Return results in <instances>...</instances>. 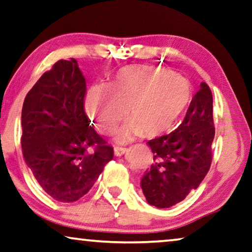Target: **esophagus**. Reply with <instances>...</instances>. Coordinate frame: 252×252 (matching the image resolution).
<instances>
[{
  "mask_svg": "<svg viewBox=\"0 0 252 252\" xmlns=\"http://www.w3.org/2000/svg\"><path fill=\"white\" fill-rule=\"evenodd\" d=\"M126 152H127V149H126V148L116 147V148L114 149V153H115V156H116V157H120V156H123L124 153H126Z\"/></svg>",
  "mask_w": 252,
  "mask_h": 252,
  "instance_id": "1",
  "label": "esophagus"
}]
</instances>
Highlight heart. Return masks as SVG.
<instances>
[{
	"instance_id": "heart-1",
	"label": "heart",
	"mask_w": 252,
	"mask_h": 252,
	"mask_svg": "<svg viewBox=\"0 0 252 252\" xmlns=\"http://www.w3.org/2000/svg\"><path fill=\"white\" fill-rule=\"evenodd\" d=\"M191 100L188 79L173 71L148 65H129L116 72L107 86H93L85 101L86 114L102 134L115 129L120 119L129 120L117 133L119 142L143 134H166Z\"/></svg>"
}]
</instances>
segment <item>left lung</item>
<instances>
[{
    "label": "left lung",
    "instance_id": "obj_1",
    "mask_svg": "<svg viewBox=\"0 0 252 252\" xmlns=\"http://www.w3.org/2000/svg\"><path fill=\"white\" fill-rule=\"evenodd\" d=\"M214 137L213 94L201 83L183 123L170 134L148 142L153 163L142 176L141 188L149 205L169 208L199 187L210 168Z\"/></svg>",
    "mask_w": 252,
    "mask_h": 252
}]
</instances>
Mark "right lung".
Masks as SVG:
<instances>
[{
    "label": "right lung",
    "mask_w": 252,
    "mask_h": 252,
    "mask_svg": "<svg viewBox=\"0 0 252 252\" xmlns=\"http://www.w3.org/2000/svg\"><path fill=\"white\" fill-rule=\"evenodd\" d=\"M86 82L75 59L60 60L25 97L21 148L42 189L60 202H74L93 187L114 158L84 110Z\"/></svg>",
    "instance_id": "1"
}]
</instances>
